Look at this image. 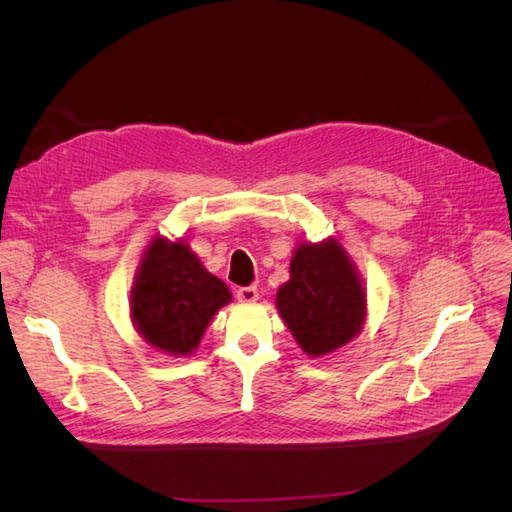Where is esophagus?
Returning a JSON list of instances; mask_svg holds the SVG:
<instances>
[{
    "instance_id": "1",
    "label": "esophagus",
    "mask_w": 512,
    "mask_h": 512,
    "mask_svg": "<svg viewBox=\"0 0 512 512\" xmlns=\"http://www.w3.org/2000/svg\"><path fill=\"white\" fill-rule=\"evenodd\" d=\"M237 301L239 303H254V301H258V288H254V286L239 288L237 290Z\"/></svg>"
}]
</instances>
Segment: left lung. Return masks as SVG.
<instances>
[{
	"label": "left lung",
	"mask_w": 512,
	"mask_h": 512,
	"mask_svg": "<svg viewBox=\"0 0 512 512\" xmlns=\"http://www.w3.org/2000/svg\"><path fill=\"white\" fill-rule=\"evenodd\" d=\"M275 305L309 356L331 354L352 342L367 316L361 275L333 237L297 245L290 260V280L277 290Z\"/></svg>",
	"instance_id": "1"
}]
</instances>
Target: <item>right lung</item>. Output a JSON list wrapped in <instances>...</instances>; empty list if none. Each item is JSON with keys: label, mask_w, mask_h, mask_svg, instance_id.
<instances>
[{"label": "right lung", "mask_w": 512, "mask_h": 512, "mask_svg": "<svg viewBox=\"0 0 512 512\" xmlns=\"http://www.w3.org/2000/svg\"><path fill=\"white\" fill-rule=\"evenodd\" d=\"M232 301L228 286L209 273L183 239L156 237L141 258L130 290L134 329L170 356L192 354L211 318Z\"/></svg>", "instance_id": "right-lung-1"}]
</instances>
